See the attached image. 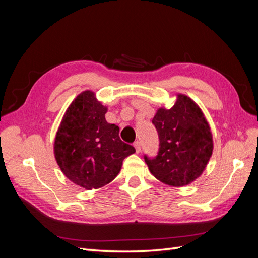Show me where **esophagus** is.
Returning a JSON list of instances; mask_svg holds the SVG:
<instances>
[{
    "instance_id": "esophagus-1",
    "label": "esophagus",
    "mask_w": 258,
    "mask_h": 258,
    "mask_svg": "<svg viewBox=\"0 0 258 258\" xmlns=\"http://www.w3.org/2000/svg\"><path fill=\"white\" fill-rule=\"evenodd\" d=\"M135 148H136V152H137V154H139L140 152H141V144H140V142H139V141L135 142Z\"/></svg>"
}]
</instances>
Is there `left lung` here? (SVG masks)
Segmentation results:
<instances>
[{
	"label": "left lung",
	"instance_id": "obj_1",
	"mask_svg": "<svg viewBox=\"0 0 258 258\" xmlns=\"http://www.w3.org/2000/svg\"><path fill=\"white\" fill-rule=\"evenodd\" d=\"M152 121L160 147L155 158L144 156L148 170L171 187L189 185L204 173L213 153L212 132L204 112L188 96L177 93L174 105L159 107Z\"/></svg>",
	"mask_w": 258,
	"mask_h": 258
}]
</instances>
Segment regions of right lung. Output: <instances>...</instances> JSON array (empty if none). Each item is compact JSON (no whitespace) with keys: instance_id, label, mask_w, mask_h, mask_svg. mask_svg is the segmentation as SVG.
<instances>
[{"instance_id":"right-lung-1","label":"right lung","mask_w":258,"mask_h":258,"mask_svg":"<svg viewBox=\"0 0 258 258\" xmlns=\"http://www.w3.org/2000/svg\"><path fill=\"white\" fill-rule=\"evenodd\" d=\"M107 106L85 90L69 105L53 142L59 168L83 188L98 189L118 175L123 159L136 150L122 142L119 127L107 122Z\"/></svg>"}]
</instances>
